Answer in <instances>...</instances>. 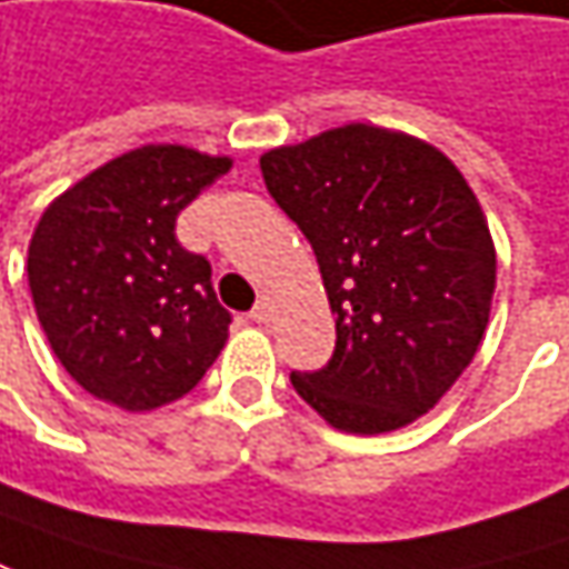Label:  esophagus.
Instances as JSON below:
<instances>
[{
  "instance_id": "1",
  "label": "esophagus",
  "mask_w": 569,
  "mask_h": 569,
  "mask_svg": "<svg viewBox=\"0 0 569 569\" xmlns=\"http://www.w3.org/2000/svg\"><path fill=\"white\" fill-rule=\"evenodd\" d=\"M270 316H273V302H270L267 296H260V299L253 302L251 321H257V325H263V321H270Z\"/></svg>"
}]
</instances>
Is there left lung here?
<instances>
[{
  "instance_id": "left-lung-1",
  "label": "left lung",
  "mask_w": 569,
  "mask_h": 569,
  "mask_svg": "<svg viewBox=\"0 0 569 569\" xmlns=\"http://www.w3.org/2000/svg\"><path fill=\"white\" fill-rule=\"evenodd\" d=\"M267 192L316 251L335 351L289 373L328 425L396 431L425 416L480 348L496 251L473 189L431 144L345 124L260 157Z\"/></svg>"
}]
</instances>
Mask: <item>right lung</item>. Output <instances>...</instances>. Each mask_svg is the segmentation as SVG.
<instances>
[{
  "instance_id": "obj_1",
  "label": "right lung",
  "mask_w": 569,
  "mask_h": 569,
  "mask_svg": "<svg viewBox=\"0 0 569 569\" xmlns=\"http://www.w3.org/2000/svg\"><path fill=\"white\" fill-rule=\"evenodd\" d=\"M231 167L177 144L121 153L67 189L28 248L38 321L63 370L128 412L186 396L224 348L231 312L177 216Z\"/></svg>"
}]
</instances>
